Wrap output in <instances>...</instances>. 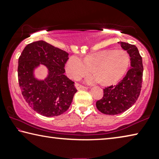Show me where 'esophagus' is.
<instances>
[{
	"mask_svg": "<svg viewBox=\"0 0 159 159\" xmlns=\"http://www.w3.org/2000/svg\"><path fill=\"white\" fill-rule=\"evenodd\" d=\"M75 88H76V89H77L78 90H80V89H87L86 87L82 86V85H80V84H75Z\"/></svg>",
	"mask_w": 159,
	"mask_h": 159,
	"instance_id": "obj_1",
	"label": "esophagus"
}]
</instances>
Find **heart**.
<instances>
[{
  "mask_svg": "<svg viewBox=\"0 0 159 159\" xmlns=\"http://www.w3.org/2000/svg\"><path fill=\"white\" fill-rule=\"evenodd\" d=\"M129 54L124 50H103L86 56L84 61L70 56L66 62V70L73 79H79L92 70L95 76L88 79L89 83L98 82L111 85L121 79L130 65Z\"/></svg>",
  "mask_w": 159,
  "mask_h": 159,
  "instance_id": "obj_1",
  "label": "heart"
}]
</instances>
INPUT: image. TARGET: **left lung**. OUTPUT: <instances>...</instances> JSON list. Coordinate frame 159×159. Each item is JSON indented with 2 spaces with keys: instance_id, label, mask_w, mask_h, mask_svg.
Returning <instances> with one entry per match:
<instances>
[{
  "instance_id": "8db88e82",
  "label": "left lung",
  "mask_w": 159,
  "mask_h": 159,
  "mask_svg": "<svg viewBox=\"0 0 159 159\" xmlns=\"http://www.w3.org/2000/svg\"><path fill=\"white\" fill-rule=\"evenodd\" d=\"M131 57V68L116 85L103 89V96L97 101L96 108L104 114L116 115L124 112L136 103L141 93L143 66L137 47L118 42Z\"/></svg>"
}]
</instances>
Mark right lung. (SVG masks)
<instances>
[{
    "instance_id": "add662e5",
    "label": "right lung",
    "mask_w": 159,
    "mask_h": 159,
    "mask_svg": "<svg viewBox=\"0 0 159 159\" xmlns=\"http://www.w3.org/2000/svg\"><path fill=\"white\" fill-rule=\"evenodd\" d=\"M68 53L46 41L28 44L18 58L19 86L32 109L46 117L62 114L70 107L77 90L74 82L64 75ZM43 64L49 70L43 81L35 79L34 68Z\"/></svg>"
}]
</instances>
